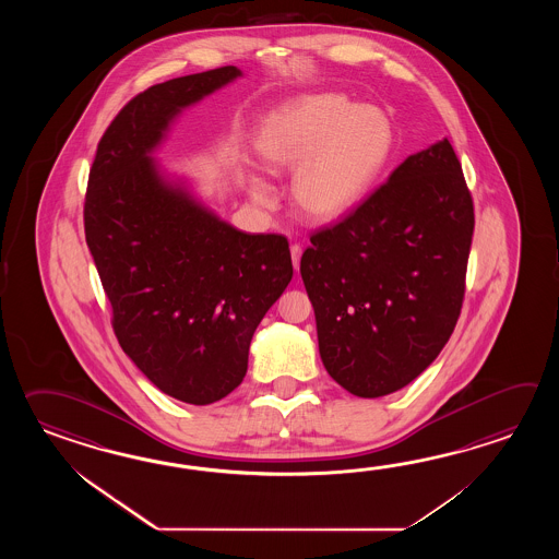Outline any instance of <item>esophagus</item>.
Masks as SVG:
<instances>
[{
    "mask_svg": "<svg viewBox=\"0 0 559 559\" xmlns=\"http://www.w3.org/2000/svg\"><path fill=\"white\" fill-rule=\"evenodd\" d=\"M289 251H292V262H294V267L299 272V260H301V251H304V248H301L299 243H294V246L289 248Z\"/></svg>",
    "mask_w": 559,
    "mask_h": 559,
    "instance_id": "esophagus-1",
    "label": "esophagus"
}]
</instances>
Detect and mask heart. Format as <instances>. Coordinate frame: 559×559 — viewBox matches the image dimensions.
<instances>
[{"label": "heart", "instance_id": "heart-1", "mask_svg": "<svg viewBox=\"0 0 559 559\" xmlns=\"http://www.w3.org/2000/svg\"><path fill=\"white\" fill-rule=\"evenodd\" d=\"M393 147L392 123L371 106H354L345 95H306L263 128L258 150L277 171H297L294 198L304 214L330 222L366 198ZM255 200L272 193L253 186Z\"/></svg>", "mask_w": 559, "mask_h": 559}]
</instances>
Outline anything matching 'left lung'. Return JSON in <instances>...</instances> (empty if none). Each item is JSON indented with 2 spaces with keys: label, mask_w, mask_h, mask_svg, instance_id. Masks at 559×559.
<instances>
[{
  "label": "left lung",
  "mask_w": 559,
  "mask_h": 559,
  "mask_svg": "<svg viewBox=\"0 0 559 559\" xmlns=\"http://www.w3.org/2000/svg\"><path fill=\"white\" fill-rule=\"evenodd\" d=\"M474 200L448 140L309 236L301 280L323 366L357 397L397 392L448 344L465 296Z\"/></svg>",
  "instance_id": "obj_1"
}]
</instances>
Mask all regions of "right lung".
Segmentation results:
<instances>
[{"label":"right lung","mask_w":559,"mask_h":559,"mask_svg":"<svg viewBox=\"0 0 559 559\" xmlns=\"http://www.w3.org/2000/svg\"><path fill=\"white\" fill-rule=\"evenodd\" d=\"M238 75L224 66L131 97L97 143L85 191V241L119 345L186 404H214L238 388L253 332L294 275L287 238L217 219L150 159L181 107Z\"/></svg>","instance_id":"right-lung-1"}]
</instances>
